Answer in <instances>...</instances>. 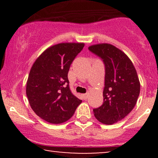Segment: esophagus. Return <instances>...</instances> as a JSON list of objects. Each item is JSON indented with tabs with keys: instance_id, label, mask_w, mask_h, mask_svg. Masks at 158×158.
<instances>
[{
	"instance_id": "1",
	"label": "esophagus",
	"mask_w": 158,
	"mask_h": 158,
	"mask_svg": "<svg viewBox=\"0 0 158 158\" xmlns=\"http://www.w3.org/2000/svg\"><path fill=\"white\" fill-rule=\"evenodd\" d=\"M83 97L84 98V99H86L88 98V94H83Z\"/></svg>"
}]
</instances>
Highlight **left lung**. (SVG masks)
<instances>
[{"instance_id":"left-lung-1","label":"left lung","mask_w":158,"mask_h":158,"mask_svg":"<svg viewBox=\"0 0 158 158\" xmlns=\"http://www.w3.org/2000/svg\"><path fill=\"white\" fill-rule=\"evenodd\" d=\"M88 49L105 65L103 103L94 109V116L103 124H113L128 115L137 103L140 92L137 71L126 54L114 45L94 44Z\"/></svg>"}]
</instances>
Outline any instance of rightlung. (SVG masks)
Returning <instances> with one entry per match:
<instances>
[{
	"instance_id": "1",
	"label": "right lung",
	"mask_w": 158,
	"mask_h": 158,
	"mask_svg": "<svg viewBox=\"0 0 158 158\" xmlns=\"http://www.w3.org/2000/svg\"><path fill=\"white\" fill-rule=\"evenodd\" d=\"M84 43H60L43 52L32 65L26 93L36 115L51 124L72 117L82 101L72 94L68 74Z\"/></svg>"
}]
</instances>
